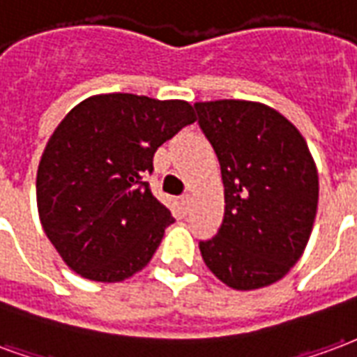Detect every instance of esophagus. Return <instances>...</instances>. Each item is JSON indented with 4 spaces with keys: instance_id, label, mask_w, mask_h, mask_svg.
I'll return each instance as SVG.
<instances>
[{
    "instance_id": "34e87169",
    "label": "esophagus",
    "mask_w": 357,
    "mask_h": 357,
    "mask_svg": "<svg viewBox=\"0 0 357 357\" xmlns=\"http://www.w3.org/2000/svg\"><path fill=\"white\" fill-rule=\"evenodd\" d=\"M181 205H182V209L188 211L190 205H192V196H190V194H186V196H182L181 197Z\"/></svg>"
}]
</instances>
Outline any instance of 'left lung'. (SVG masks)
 Wrapping results in <instances>:
<instances>
[{
  "label": "left lung",
  "instance_id": "8db88e82",
  "mask_svg": "<svg viewBox=\"0 0 357 357\" xmlns=\"http://www.w3.org/2000/svg\"><path fill=\"white\" fill-rule=\"evenodd\" d=\"M194 108L225 184L222 225L199 241L204 262L228 287H266L287 274L310 239L316 163L295 125L266 104L215 100Z\"/></svg>",
  "mask_w": 357,
  "mask_h": 357
}]
</instances>
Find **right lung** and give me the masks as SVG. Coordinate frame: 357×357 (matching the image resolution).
Here are the masks:
<instances>
[{
    "mask_svg": "<svg viewBox=\"0 0 357 357\" xmlns=\"http://www.w3.org/2000/svg\"><path fill=\"white\" fill-rule=\"evenodd\" d=\"M194 121L184 100L110 93L79 102L54 129L38 167V211L75 274L116 283L150 262L175 220L146 182L153 153Z\"/></svg>",
    "mask_w": 357,
    "mask_h": 357,
    "instance_id": "add662e5",
    "label": "right lung"
}]
</instances>
